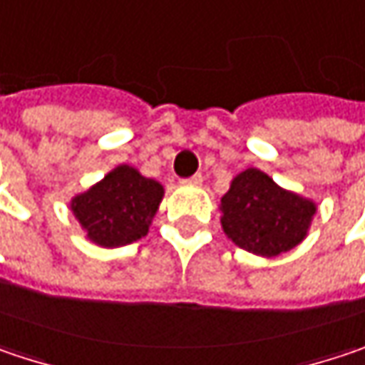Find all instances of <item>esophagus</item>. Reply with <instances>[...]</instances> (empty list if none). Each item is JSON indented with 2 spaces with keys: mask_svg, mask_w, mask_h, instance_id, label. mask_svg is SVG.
Wrapping results in <instances>:
<instances>
[{
  "mask_svg": "<svg viewBox=\"0 0 365 365\" xmlns=\"http://www.w3.org/2000/svg\"><path fill=\"white\" fill-rule=\"evenodd\" d=\"M203 182V176L201 174H193L191 178H185L182 180V185H191V187H197V185H201Z\"/></svg>",
  "mask_w": 365,
  "mask_h": 365,
  "instance_id": "34e87169",
  "label": "esophagus"
}]
</instances>
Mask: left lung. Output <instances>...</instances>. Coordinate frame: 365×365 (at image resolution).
I'll use <instances>...</instances> for the list:
<instances>
[{
	"label": "left lung",
	"instance_id": "left-lung-1",
	"mask_svg": "<svg viewBox=\"0 0 365 365\" xmlns=\"http://www.w3.org/2000/svg\"><path fill=\"white\" fill-rule=\"evenodd\" d=\"M220 210L222 228L235 245L274 257L305 239L316 203L278 187L266 172L247 168L232 178Z\"/></svg>",
	"mask_w": 365,
	"mask_h": 365
}]
</instances>
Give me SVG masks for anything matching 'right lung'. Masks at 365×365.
<instances>
[{
  "label": "right lung",
  "mask_w": 365,
  "mask_h": 365,
  "mask_svg": "<svg viewBox=\"0 0 365 365\" xmlns=\"http://www.w3.org/2000/svg\"><path fill=\"white\" fill-rule=\"evenodd\" d=\"M164 187L133 166L108 172L89 191L70 201L72 214L99 247H122L147 235Z\"/></svg>",
  "instance_id": "obj_1"
}]
</instances>
